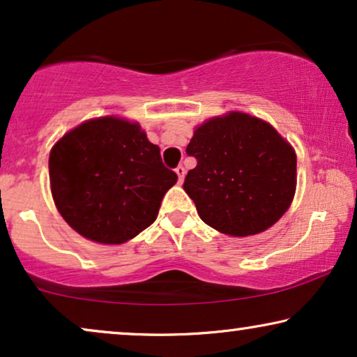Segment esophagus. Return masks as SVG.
I'll return each mask as SVG.
<instances>
[{"instance_id": "obj_1", "label": "esophagus", "mask_w": 357, "mask_h": 357, "mask_svg": "<svg viewBox=\"0 0 357 357\" xmlns=\"http://www.w3.org/2000/svg\"><path fill=\"white\" fill-rule=\"evenodd\" d=\"M175 172H177V175H178V182L182 183L183 178H185V167H183V165H178V167L175 169Z\"/></svg>"}]
</instances>
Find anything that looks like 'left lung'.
Segmentation results:
<instances>
[{"instance_id": "8db88e82", "label": "left lung", "mask_w": 357, "mask_h": 357, "mask_svg": "<svg viewBox=\"0 0 357 357\" xmlns=\"http://www.w3.org/2000/svg\"><path fill=\"white\" fill-rule=\"evenodd\" d=\"M187 154L197 167L188 170L183 190L216 231L260 234L291 206L296 153L266 121L242 112L209 119L195 130Z\"/></svg>"}]
</instances>
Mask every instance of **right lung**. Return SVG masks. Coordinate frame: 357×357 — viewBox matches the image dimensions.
I'll list each match as a JSON object with an SVG mask.
<instances>
[{
    "instance_id": "add662e5",
    "label": "right lung",
    "mask_w": 357,
    "mask_h": 357,
    "mask_svg": "<svg viewBox=\"0 0 357 357\" xmlns=\"http://www.w3.org/2000/svg\"><path fill=\"white\" fill-rule=\"evenodd\" d=\"M53 202L82 237L123 243L149 227L177 182L138 123L116 116L68 131L48 159Z\"/></svg>"
}]
</instances>
